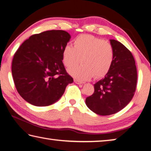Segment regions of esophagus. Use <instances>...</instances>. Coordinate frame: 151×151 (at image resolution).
Instances as JSON below:
<instances>
[{"mask_svg": "<svg viewBox=\"0 0 151 151\" xmlns=\"http://www.w3.org/2000/svg\"><path fill=\"white\" fill-rule=\"evenodd\" d=\"M74 81H75V82L76 84H83L84 82H82V81H79V80H78V79H74Z\"/></svg>", "mask_w": 151, "mask_h": 151, "instance_id": "esophagus-1", "label": "esophagus"}]
</instances>
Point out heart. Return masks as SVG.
<instances>
[{"instance_id":"heart-1","label":"heart","mask_w":151,"mask_h":151,"mask_svg":"<svg viewBox=\"0 0 151 151\" xmlns=\"http://www.w3.org/2000/svg\"><path fill=\"white\" fill-rule=\"evenodd\" d=\"M65 66L73 67L69 73L80 81H86L95 76L96 78L105 76L110 70L114 60L113 46L101 38L90 35H81L75 38L73 47L65 46L62 52Z\"/></svg>"}]
</instances>
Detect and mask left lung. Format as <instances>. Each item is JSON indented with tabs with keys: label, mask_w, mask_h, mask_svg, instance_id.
<instances>
[{
	"label": "left lung",
	"mask_w": 151,
	"mask_h": 151,
	"mask_svg": "<svg viewBox=\"0 0 151 151\" xmlns=\"http://www.w3.org/2000/svg\"><path fill=\"white\" fill-rule=\"evenodd\" d=\"M114 60L105 78L94 84V92L86 104L94 113L107 116L122 110L130 102L136 89L137 73L134 56L122 43L111 40Z\"/></svg>",
	"instance_id": "obj_1"
}]
</instances>
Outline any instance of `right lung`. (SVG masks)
I'll return each instance as SVG.
<instances>
[{"label":"right lung","instance_id":"right-lung-1","mask_svg":"<svg viewBox=\"0 0 151 151\" xmlns=\"http://www.w3.org/2000/svg\"><path fill=\"white\" fill-rule=\"evenodd\" d=\"M70 38L65 31H46L31 35L17 49L12 73L17 92L26 101L38 107L50 105L73 83L62 62Z\"/></svg>","mask_w":151,"mask_h":151}]
</instances>
